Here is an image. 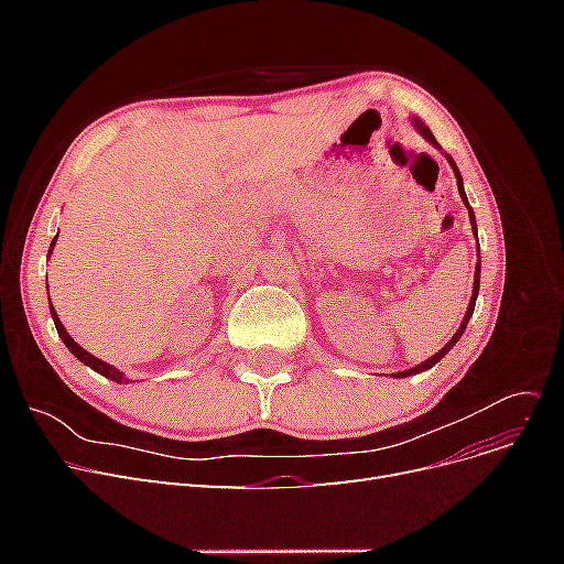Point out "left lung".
Masks as SVG:
<instances>
[{
	"mask_svg": "<svg viewBox=\"0 0 564 564\" xmlns=\"http://www.w3.org/2000/svg\"><path fill=\"white\" fill-rule=\"evenodd\" d=\"M412 124H414V129L423 135L425 141H429L431 145H435L437 150H442L440 148V143L435 141V135H433V131L425 127L419 117H412ZM445 158H447V162H449V166L454 169V176H456V185H458V195H460V199H464V204H466V209H468V218H470V228H473V235L477 237V224H475V212L470 209V204H468V197H466V191H464V178H460V174H458V166H456V162L452 160V155H447L445 152ZM477 251H480V245H477ZM480 256V253H477ZM477 294H480V259H477V263H475V280H473V294H470V303H468V311H466V315H464V319H460V327L456 329V334L447 340V346L442 348L440 352H435V355H431L429 360H423L421 365H416V367H412V369H404V371H398V373H392V379H406V377H414V373H421V371H425V369H431V367H435L442 357H445L456 344H458V338L464 336V332H466V327H468V319L473 317V311H475V301H477Z\"/></svg>",
	"mask_w": 564,
	"mask_h": 564,
	"instance_id": "left-lung-1",
	"label": "left lung"
}]
</instances>
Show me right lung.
<instances>
[{
    "instance_id": "right-lung-1",
    "label": "right lung",
    "mask_w": 564,
    "mask_h": 564,
    "mask_svg": "<svg viewBox=\"0 0 564 564\" xmlns=\"http://www.w3.org/2000/svg\"><path fill=\"white\" fill-rule=\"evenodd\" d=\"M56 240H58V235L54 237V242H51L48 256H51V251H54V247H56ZM46 292H48V286H46ZM48 301H51V299H48ZM48 311H51V317H54L56 332H58L61 340H63V344H65V348L70 350V352L77 357L79 362H84V365H87V367H91L94 371H98V373H100V377H106V379H110V381H115V383H131V381H129V377H127V373H122V371H119L117 367H112V365H108V362H104V360H98V357H94L91 352L84 350V348L77 344V340H75L70 334L65 332V327H63V324H61V317L56 315L54 305H51V303H48Z\"/></svg>"
}]
</instances>
